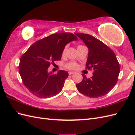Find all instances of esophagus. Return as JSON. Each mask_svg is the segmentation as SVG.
Wrapping results in <instances>:
<instances>
[{"label": "esophagus", "mask_w": 135, "mask_h": 135, "mask_svg": "<svg viewBox=\"0 0 135 135\" xmlns=\"http://www.w3.org/2000/svg\"><path fill=\"white\" fill-rule=\"evenodd\" d=\"M75 73H74V72H73V71H69V75H71V74H74Z\"/></svg>", "instance_id": "1"}]
</instances>
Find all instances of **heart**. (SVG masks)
Masks as SVG:
<instances>
[{"label":"heart","mask_w":135,"mask_h":135,"mask_svg":"<svg viewBox=\"0 0 135 135\" xmlns=\"http://www.w3.org/2000/svg\"><path fill=\"white\" fill-rule=\"evenodd\" d=\"M83 47V46H79L78 47V48H79V47ZM68 47V46H65V47H64V50H63V51H62V55L63 56L65 55V53H66V50H67ZM66 67L68 69H70V70H74V69H76L77 68V65H76L75 63H74V62H71L68 63V64L66 65Z\"/></svg>","instance_id":"b5f03b06"}]
</instances>
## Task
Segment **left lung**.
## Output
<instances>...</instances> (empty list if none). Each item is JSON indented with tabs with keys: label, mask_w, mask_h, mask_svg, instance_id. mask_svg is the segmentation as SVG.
Returning <instances> with one entry per match:
<instances>
[{
	"label": "left lung",
	"mask_w": 135,
	"mask_h": 135,
	"mask_svg": "<svg viewBox=\"0 0 135 135\" xmlns=\"http://www.w3.org/2000/svg\"><path fill=\"white\" fill-rule=\"evenodd\" d=\"M88 48L86 69L93 70V76L87 78L81 74L83 80L76 85L78 91L89 97L97 98L107 95L114 87L120 72L119 64L114 52L94 36L75 33Z\"/></svg>",
	"instance_id": "1"
}]
</instances>
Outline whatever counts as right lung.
<instances>
[{"instance_id": "obj_1", "label": "right lung", "mask_w": 135, "mask_h": 135, "mask_svg": "<svg viewBox=\"0 0 135 135\" xmlns=\"http://www.w3.org/2000/svg\"><path fill=\"white\" fill-rule=\"evenodd\" d=\"M77 40L76 36L70 32L54 34L35 42L22 55L19 73L23 84L31 93L45 99L61 91L68 73L61 70L52 74L48 69L51 64L61 60L68 43Z\"/></svg>"}]
</instances>
